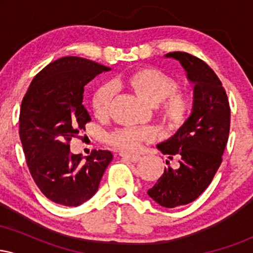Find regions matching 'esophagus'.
Wrapping results in <instances>:
<instances>
[{
	"label": "esophagus",
	"instance_id": "34e87169",
	"mask_svg": "<svg viewBox=\"0 0 253 253\" xmlns=\"http://www.w3.org/2000/svg\"><path fill=\"white\" fill-rule=\"evenodd\" d=\"M121 158L125 159V161L132 162V163H136V162L140 161V156H134V155H125V153H121Z\"/></svg>",
	"mask_w": 253,
	"mask_h": 253
}]
</instances>
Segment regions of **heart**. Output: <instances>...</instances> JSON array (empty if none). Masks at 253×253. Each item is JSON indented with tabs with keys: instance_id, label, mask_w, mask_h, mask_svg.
Returning <instances> with one entry per match:
<instances>
[{
	"instance_id": "1",
	"label": "heart",
	"mask_w": 253,
	"mask_h": 253,
	"mask_svg": "<svg viewBox=\"0 0 253 253\" xmlns=\"http://www.w3.org/2000/svg\"><path fill=\"white\" fill-rule=\"evenodd\" d=\"M124 84L145 102L155 106L162 123L170 128L182 126L193 107V97L178 89L175 78L158 69H139L125 78ZM113 95L114 88L109 83L95 90L91 100L95 117L104 119L108 115ZM152 138V130L149 128H123L109 134L108 140L124 152H135L144 141H150Z\"/></svg>"
}]
</instances>
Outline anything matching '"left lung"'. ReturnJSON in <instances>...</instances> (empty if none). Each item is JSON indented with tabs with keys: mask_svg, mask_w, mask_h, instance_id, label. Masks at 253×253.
Masks as SVG:
<instances>
[{
	"mask_svg": "<svg viewBox=\"0 0 253 253\" xmlns=\"http://www.w3.org/2000/svg\"><path fill=\"white\" fill-rule=\"evenodd\" d=\"M178 60L194 85L193 108L189 118L157 149L177 167L168 168L147 194L165 208H175L195 201L207 189L222 162L228 140L231 109L222 83L203 60L185 52L164 56Z\"/></svg>",
	"mask_w": 253,
	"mask_h": 253,
	"instance_id": "obj_1",
	"label": "left lung"
}]
</instances>
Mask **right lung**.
<instances>
[{
	"label": "right lung",
	"instance_id": "add662e5",
	"mask_svg": "<svg viewBox=\"0 0 253 253\" xmlns=\"http://www.w3.org/2000/svg\"><path fill=\"white\" fill-rule=\"evenodd\" d=\"M107 66L80 57L48 64L32 81L20 109V139L28 169L52 202L77 207L94 196L112 162L110 151L94 150L83 159L69 141L91 120L83 104L84 86Z\"/></svg>",
	"mask_w": 253,
	"mask_h": 253
}]
</instances>
